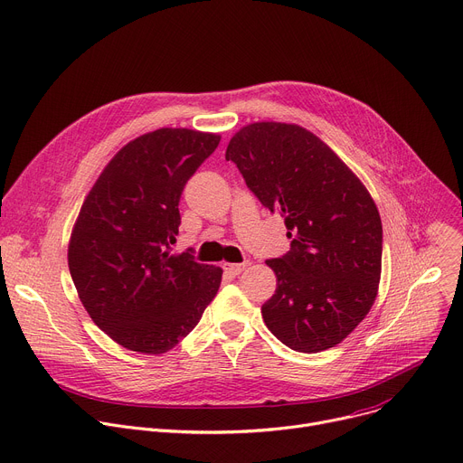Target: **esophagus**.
<instances>
[{
    "label": "esophagus",
    "instance_id": "1",
    "mask_svg": "<svg viewBox=\"0 0 463 463\" xmlns=\"http://www.w3.org/2000/svg\"><path fill=\"white\" fill-rule=\"evenodd\" d=\"M250 262L249 260H245V262H236V264H231V262H225L223 264V269H225V273H229V275H232V277H236V275H240L247 266H249Z\"/></svg>",
    "mask_w": 463,
    "mask_h": 463
}]
</instances>
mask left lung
<instances>
[{
  "mask_svg": "<svg viewBox=\"0 0 463 463\" xmlns=\"http://www.w3.org/2000/svg\"><path fill=\"white\" fill-rule=\"evenodd\" d=\"M247 188L284 218L289 250L266 264L277 289L266 326L298 353L344 342L371 310L383 269V223L360 179L314 133L259 121L229 142Z\"/></svg>",
  "mask_w": 463,
  "mask_h": 463,
  "instance_id": "obj_1",
  "label": "left lung"
}]
</instances>
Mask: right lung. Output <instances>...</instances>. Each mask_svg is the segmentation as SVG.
I'll use <instances>...</instances> for the list:
<instances>
[{
	"label": "right lung",
	"instance_id": "right-lung-1",
	"mask_svg": "<svg viewBox=\"0 0 463 463\" xmlns=\"http://www.w3.org/2000/svg\"><path fill=\"white\" fill-rule=\"evenodd\" d=\"M220 135L156 129L121 147L92 186L71 231L68 268L92 321L121 347L162 354L199 323L222 268L172 253L188 179Z\"/></svg>",
	"mask_w": 463,
	"mask_h": 463
}]
</instances>
